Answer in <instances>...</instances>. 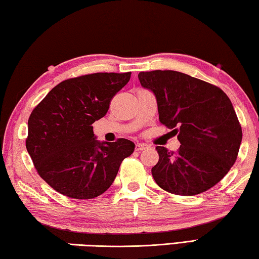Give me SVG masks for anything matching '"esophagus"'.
I'll use <instances>...</instances> for the list:
<instances>
[{
	"label": "esophagus",
	"instance_id": "1",
	"mask_svg": "<svg viewBox=\"0 0 259 259\" xmlns=\"http://www.w3.org/2000/svg\"><path fill=\"white\" fill-rule=\"evenodd\" d=\"M150 148V146H148L146 143H138L137 146H135V150L137 151H143V150H147V149Z\"/></svg>",
	"mask_w": 259,
	"mask_h": 259
}]
</instances>
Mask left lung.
<instances>
[{"mask_svg": "<svg viewBox=\"0 0 259 259\" xmlns=\"http://www.w3.org/2000/svg\"><path fill=\"white\" fill-rule=\"evenodd\" d=\"M140 83L155 94L159 121L178 134L176 152L156 147L151 173L161 189L196 196L214 187L237 160L242 140L234 108L217 86L174 70L141 71Z\"/></svg>", "mask_w": 259, "mask_h": 259, "instance_id": "left-lung-1", "label": "left lung"}]
</instances>
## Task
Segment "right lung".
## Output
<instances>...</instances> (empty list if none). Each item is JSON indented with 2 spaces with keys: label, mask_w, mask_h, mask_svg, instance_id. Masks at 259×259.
<instances>
[{
  "label": "right lung",
  "mask_w": 259,
  "mask_h": 259,
  "mask_svg": "<svg viewBox=\"0 0 259 259\" xmlns=\"http://www.w3.org/2000/svg\"><path fill=\"white\" fill-rule=\"evenodd\" d=\"M131 72H95L61 81L31 111L26 148L38 175L68 198L92 199L110 188L135 144L95 140L92 124L108 112Z\"/></svg>",
  "instance_id": "obj_1"
}]
</instances>
